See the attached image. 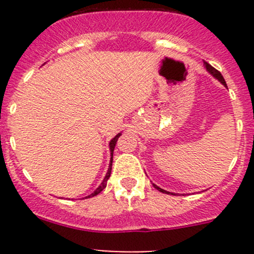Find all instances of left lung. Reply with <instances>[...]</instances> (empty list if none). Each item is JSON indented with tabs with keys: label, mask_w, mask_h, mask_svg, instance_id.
I'll list each match as a JSON object with an SVG mask.
<instances>
[{
	"label": "left lung",
	"mask_w": 254,
	"mask_h": 254,
	"mask_svg": "<svg viewBox=\"0 0 254 254\" xmlns=\"http://www.w3.org/2000/svg\"><path fill=\"white\" fill-rule=\"evenodd\" d=\"M204 65H205L206 70L209 71V72L211 73V75L214 76L215 78H216V79H219V81L221 82V83L224 84V86H226V82H225V79H224V77H222V75H221V73H220V71H217L216 68H214V67H212L211 65H210V64H207V63H204ZM153 187H155V188L157 189V190H160L161 193H166V194H173V193H170V191H166V190H163L162 188H160V187H157V186H156V184H153Z\"/></svg>",
	"instance_id": "8db88e82"
}]
</instances>
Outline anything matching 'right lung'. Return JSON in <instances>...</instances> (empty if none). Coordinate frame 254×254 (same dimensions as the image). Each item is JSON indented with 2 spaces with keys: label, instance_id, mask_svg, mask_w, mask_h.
<instances>
[{
  "label": "right lung",
  "instance_id": "add662e5",
  "mask_svg": "<svg viewBox=\"0 0 254 254\" xmlns=\"http://www.w3.org/2000/svg\"><path fill=\"white\" fill-rule=\"evenodd\" d=\"M120 135H122V132H119V134L117 135V136L115 137H113V139L111 140V142H109V148H111V162H109V168H108V172H107V175H106V177H104V179H103V182H102L101 183V186L98 187V188L96 189V190L93 191V193L92 194H89L88 196H86V198H92V196H96L97 194H99L101 193L102 190H103L104 188H106L107 187V181H108L109 179V177H111V172H112V163H113V151H114V147H115V143H117V141H118V139H119V136Z\"/></svg>",
  "mask_w": 254,
  "mask_h": 254
}]
</instances>
